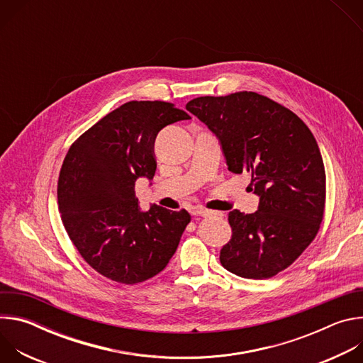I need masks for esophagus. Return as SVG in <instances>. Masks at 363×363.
I'll use <instances>...</instances> for the list:
<instances>
[{"label":"esophagus","mask_w":363,"mask_h":363,"mask_svg":"<svg viewBox=\"0 0 363 363\" xmlns=\"http://www.w3.org/2000/svg\"><path fill=\"white\" fill-rule=\"evenodd\" d=\"M192 216H199V217H213V216H221V214H220V213H216V211L203 210V208H195V210H192Z\"/></svg>","instance_id":"obj_1"}]
</instances>
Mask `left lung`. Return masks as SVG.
I'll list each match as a JSON object with an SVG mask.
<instances>
[{"mask_svg":"<svg viewBox=\"0 0 363 363\" xmlns=\"http://www.w3.org/2000/svg\"><path fill=\"white\" fill-rule=\"evenodd\" d=\"M186 111L218 138L233 174H248L258 210H233L231 240L220 262L244 279H270L287 269L320 228L326 174L318 142L304 122L254 91L203 96Z\"/></svg>","mask_w":363,"mask_h":363,"instance_id":"1","label":"left lung"}]
</instances>
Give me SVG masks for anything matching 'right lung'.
Here are the masks:
<instances>
[{
	"mask_svg": "<svg viewBox=\"0 0 363 363\" xmlns=\"http://www.w3.org/2000/svg\"><path fill=\"white\" fill-rule=\"evenodd\" d=\"M191 116L172 103L132 100L101 118L69 149L57 198L65 228L84 262L122 284L161 273L191 221L185 211L139 208L138 178L157 171L153 143L165 126Z\"/></svg>",
	"mask_w": 363,
	"mask_h": 363,
	"instance_id": "obj_1",
	"label": "right lung"
}]
</instances>
